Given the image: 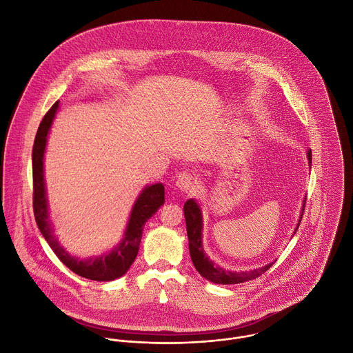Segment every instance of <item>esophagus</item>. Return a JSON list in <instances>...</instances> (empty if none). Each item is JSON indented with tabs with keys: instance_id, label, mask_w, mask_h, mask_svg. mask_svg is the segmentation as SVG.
Masks as SVG:
<instances>
[{
	"instance_id": "esophagus-1",
	"label": "esophagus",
	"mask_w": 353,
	"mask_h": 353,
	"mask_svg": "<svg viewBox=\"0 0 353 353\" xmlns=\"http://www.w3.org/2000/svg\"><path fill=\"white\" fill-rule=\"evenodd\" d=\"M175 186L181 190V192H190L193 188H194V182H193V176L188 172H181L178 174L176 176V181H175Z\"/></svg>"
}]
</instances>
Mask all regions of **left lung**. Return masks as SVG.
I'll return each instance as SVG.
<instances>
[{
    "mask_svg": "<svg viewBox=\"0 0 353 353\" xmlns=\"http://www.w3.org/2000/svg\"><path fill=\"white\" fill-rule=\"evenodd\" d=\"M308 161H310V164L312 163V152L311 150H308ZM304 208H305V201H304V205H303V212H301L300 219H303ZM183 212H185L186 230H188V238H189V250H190L192 261H193L196 270L200 272V275L204 276L205 279H208L214 283H222V285H233V283L248 282V281L256 279L257 276L264 274L274 264V263H270L264 267L250 270V271H242V272L228 271V270H223V268L215 265V263H212V260H210L205 256L204 249H203V243H201L203 218H201V211H200L197 203L194 200H188L183 205ZM300 222H299L296 230L299 229Z\"/></svg>",
    "mask_w": 353,
    "mask_h": 353,
    "instance_id": "1",
    "label": "left lung"
}]
</instances>
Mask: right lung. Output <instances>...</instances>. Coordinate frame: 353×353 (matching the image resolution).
<instances>
[{
	"label": "right lung",
	"instance_id": "obj_1",
	"mask_svg": "<svg viewBox=\"0 0 353 353\" xmlns=\"http://www.w3.org/2000/svg\"><path fill=\"white\" fill-rule=\"evenodd\" d=\"M57 108L59 101L52 105V108L42 119L32 146V208L35 222L52 250L71 271L79 276L93 281H112L125 274L132 264L138 253L146 221L164 204V186L161 183H156L145 188L131 211L124 238L121 239L120 245L117 246V249H114L110 254L88 260H79L70 256L52 234L48 219V201L43 182V153L46 146V135Z\"/></svg>",
	"mask_w": 353,
	"mask_h": 353
}]
</instances>
